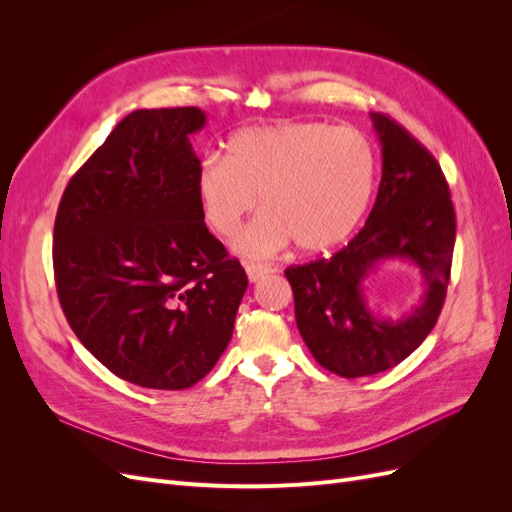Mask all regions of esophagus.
<instances>
[{
    "instance_id": "obj_1",
    "label": "esophagus",
    "mask_w": 512,
    "mask_h": 512,
    "mask_svg": "<svg viewBox=\"0 0 512 512\" xmlns=\"http://www.w3.org/2000/svg\"><path fill=\"white\" fill-rule=\"evenodd\" d=\"M271 271L273 269H269L265 265H256V262H247L245 265V273H247V277H250V282L262 280V277H267Z\"/></svg>"
}]
</instances>
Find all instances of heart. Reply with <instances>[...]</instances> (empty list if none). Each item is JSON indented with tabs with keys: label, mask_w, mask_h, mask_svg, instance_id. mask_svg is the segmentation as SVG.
Here are the masks:
<instances>
[{
	"label": "heart",
	"mask_w": 512,
	"mask_h": 512,
	"mask_svg": "<svg viewBox=\"0 0 512 512\" xmlns=\"http://www.w3.org/2000/svg\"><path fill=\"white\" fill-rule=\"evenodd\" d=\"M376 183V156L365 134L327 123H275L230 138L226 158L196 173V200L207 226L235 237L247 213L262 209L235 241L245 258H269L290 241L318 252L361 222Z\"/></svg>",
	"instance_id": "b5f03b06"
}]
</instances>
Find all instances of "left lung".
<instances>
[{"instance_id":"1","label":"left lung","mask_w":512,"mask_h":512,"mask_svg":"<svg viewBox=\"0 0 512 512\" xmlns=\"http://www.w3.org/2000/svg\"><path fill=\"white\" fill-rule=\"evenodd\" d=\"M369 117L382 179L365 226L331 258L286 269L303 342L342 378L380 374L425 342L442 312L455 247V209L440 164L393 119ZM386 259H406L424 277L422 299L399 319L376 315L364 294Z\"/></svg>"}]
</instances>
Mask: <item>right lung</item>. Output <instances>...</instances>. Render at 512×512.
I'll return each mask as SVG.
<instances>
[{
  "mask_svg": "<svg viewBox=\"0 0 512 512\" xmlns=\"http://www.w3.org/2000/svg\"><path fill=\"white\" fill-rule=\"evenodd\" d=\"M194 106L121 119L61 196L53 267L81 344L121 380L181 391L226 350L247 290L196 200Z\"/></svg>",
  "mask_w": 512,
  "mask_h": 512,
  "instance_id": "add662e5",
  "label": "right lung"
}]
</instances>
